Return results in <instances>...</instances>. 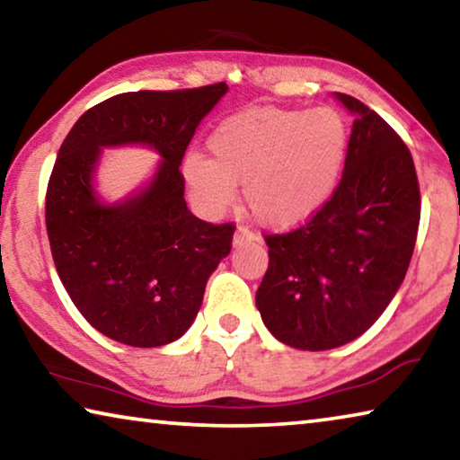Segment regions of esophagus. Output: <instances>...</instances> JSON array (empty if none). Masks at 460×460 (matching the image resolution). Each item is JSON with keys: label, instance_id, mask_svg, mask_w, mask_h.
I'll list each match as a JSON object with an SVG mask.
<instances>
[{"label": "esophagus", "instance_id": "esophagus-1", "mask_svg": "<svg viewBox=\"0 0 460 460\" xmlns=\"http://www.w3.org/2000/svg\"><path fill=\"white\" fill-rule=\"evenodd\" d=\"M249 241H260V237L255 235V233H252L245 227H239L235 231V235H233V245H243V243H249Z\"/></svg>", "mask_w": 460, "mask_h": 460}]
</instances>
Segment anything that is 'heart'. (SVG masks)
<instances>
[{
	"mask_svg": "<svg viewBox=\"0 0 460 460\" xmlns=\"http://www.w3.org/2000/svg\"><path fill=\"white\" fill-rule=\"evenodd\" d=\"M351 129L334 107L308 111L255 107L223 119L208 136L211 160L190 152L182 178L202 213L219 217L237 186L253 219L270 229H296L337 192Z\"/></svg>",
	"mask_w": 460,
	"mask_h": 460,
	"instance_id": "b5f03b06",
	"label": "heart"
}]
</instances>
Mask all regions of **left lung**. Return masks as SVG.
<instances>
[{"label":"left lung","mask_w":460,"mask_h":460,"mask_svg":"<svg viewBox=\"0 0 460 460\" xmlns=\"http://www.w3.org/2000/svg\"><path fill=\"white\" fill-rule=\"evenodd\" d=\"M332 97L353 115L337 192L305 227L266 237L255 294L268 331L300 351L347 345L377 321L406 278L420 223L406 144L359 99Z\"/></svg>","instance_id":"left-lung-1"}]
</instances>
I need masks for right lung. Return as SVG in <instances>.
<instances>
[{
    "instance_id": "right-lung-1",
    "label": "right lung",
    "mask_w": 460,
    "mask_h": 460,
    "mask_svg": "<svg viewBox=\"0 0 460 460\" xmlns=\"http://www.w3.org/2000/svg\"><path fill=\"white\" fill-rule=\"evenodd\" d=\"M225 83L121 93L68 131L46 190V231L60 282L87 323L129 347L168 345L190 329L207 279L231 252L229 223L194 217L178 166ZM146 145L161 155L151 181L107 203L94 189L105 146Z\"/></svg>"
}]
</instances>
